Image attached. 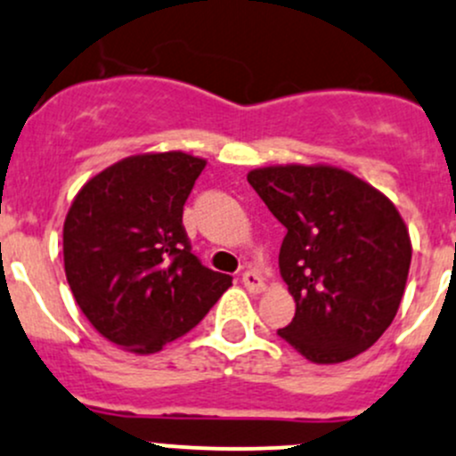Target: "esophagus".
<instances>
[{
	"label": "esophagus",
	"mask_w": 456,
	"mask_h": 456,
	"mask_svg": "<svg viewBox=\"0 0 456 456\" xmlns=\"http://www.w3.org/2000/svg\"><path fill=\"white\" fill-rule=\"evenodd\" d=\"M242 284H245L247 291H251V293L265 291V280H262V275L254 269H249V271H245V273H242Z\"/></svg>",
	"instance_id": "34e87169"
}]
</instances>
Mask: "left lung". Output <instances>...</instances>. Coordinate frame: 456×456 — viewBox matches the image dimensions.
I'll use <instances>...</instances> for the list:
<instances>
[{
	"instance_id": "1",
	"label": "left lung",
	"mask_w": 456,
	"mask_h": 456,
	"mask_svg": "<svg viewBox=\"0 0 456 456\" xmlns=\"http://www.w3.org/2000/svg\"><path fill=\"white\" fill-rule=\"evenodd\" d=\"M247 181L287 227L280 273L296 317L280 338L314 364L364 353L397 315L411 269L397 207L333 165H271Z\"/></svg>"
}]
</instances>
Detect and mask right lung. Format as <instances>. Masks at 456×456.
Here are the masks:
<instances>
[{
    "mask_svg": "<svg viewBox=\"0 0 456 456\" xmlns=\"http://www.w3.org/2000/svg\"><path fill=\"white\" fill-rule=\"evenodd\" d=\"M207 160L185 151L136 154L92 176L63 223V265L90 324L136 355L185 335L232 287L200 265L183 205Z\"/></svg>",
    "mask_w": 456,
    "mask_h": 456,
    "instance_id": "1",
    "label": "right lung"
}]
</instances>
